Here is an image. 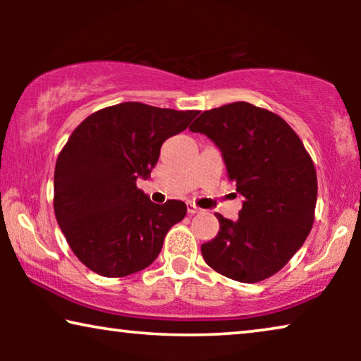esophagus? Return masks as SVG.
<instances>
[{"mask_svg": "<svg viewBox=\"0 0 361 361\" xmlns=\"http://www.w3.org/2000/svg\"><path fill=\"white\" fill-rule=\"evenodd\" d=\"M187 212H189L190 215H195V214H200V209L199 207H195L194 204H187Z\"/></svg>", "mask_w": 361, "mask_h": 361, "instance_id": "1", "label": "esophagus"}]
</instances>
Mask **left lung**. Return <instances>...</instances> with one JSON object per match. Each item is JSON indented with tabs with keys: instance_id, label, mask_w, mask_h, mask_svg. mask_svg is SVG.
<instances>
[{
	"instance_id": "left-lung-1",
	"label": "left lung",
	"mask_w": 361,
	"mask_h": 361,
	"mask_svg": "<svg viewBox=\"0 0 361 361\" xmlns=\"http://www.w3.org/2000/svg\"><path fill=\"white\" fill-rule=\"evenodd\" d=\"M189 130L214 141L243 197L238 220L215 214L220 230L202 245L205 263L240 283L276 274L314 224L317 174L302 141L283 118L246 102L207 110Z\"/></svg>"
}]
</instances>
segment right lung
Returning <instances> with one entry per match:
<instances>
[{
	"label": "right lung",
	"mask_w": 361,
	"mask_h": 361,
	"mask_svg": "<svg viewBox=\"0 0 361 361\" xmlns=\"http://www.w3.org/2000/svg\"><path fill=\"white\" fill-rule=\"evenodd\" d=\"M197 115L126 102L93 113L68 137L54 172V212L93 273L121 278L147 268L185 216L184 202L154 204L136 180L149 179L162 142Z\"/></svg>",
	"instance_id": "obj_1"
}]
</instances>
